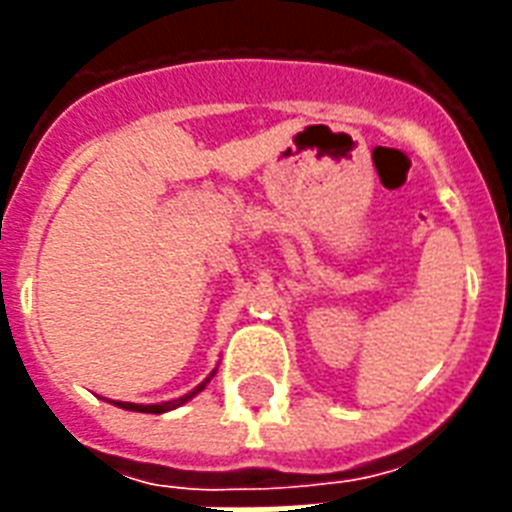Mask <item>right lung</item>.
Returning a JSON list of instances; mask_svg holds the SVG:
<instances>
[{
	"label": "right lung",
	"mask_w": 512,
	"mask_h": 512,
	"mask_svg": "<svg viewBox=\"0 0 512 512\" xmlns=\"http://www.w3.org/2000/svg\"><path fill=\"white\" fill-rule=\"evenodd\" d=\"M217 369H212V374H209L207 380L201 382V385H196V388L191 390V393H185V396L175 398V401H164V404H130V401H111V404H116L119 409H127V412H146V414H164V412H172V409H177V406H183L185 401H191L196 393H201V390L207 388V382L215 377Z\"/></svg>",
	"instance_id": "1"
}]
</instances>
